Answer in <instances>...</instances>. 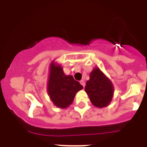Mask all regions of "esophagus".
Instances as JSON below:
<instances>
[{
  "instance_id": "34e87169",
  "label": "esophagus",
  "mask_w": 147,
  "mask_h": 147,
  "mask_svg": "<svg viewBox=\"0 0 147 147\" xmlns=\"http://www.w3.org/2000/svg\"><path fill=\"white\" fill-rule=\"evenodd\" d=\"M80 84H81V85H82L83 88H85V81H84V80H81V81H80Z\"/></svg>"
}]
</instances>
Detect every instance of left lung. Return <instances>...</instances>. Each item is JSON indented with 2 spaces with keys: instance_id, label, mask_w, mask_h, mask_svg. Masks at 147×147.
<instances>
[{
  "instance_id": "obj_1",
  "label": "left lung",
  "mask_w": 147,
  "mask_h": 147,
  "mask_svg": "<svg viewBox=\"0 0 147 147\" xmlns=\"http://www.w3.org/2000/svg\"><path fill=\"white\" fill-rule=\"evenodd\" d=\"M85 90L92 104L97 107L107 106L113 95L112 83L98 68H95L90 73Z\"/></svg>"
}]
</instances>
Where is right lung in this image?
<instances>
[{
    "mask_svg": "<svg viewBox=\"0 0 147 147\" xmlns=\"http://www.w3.org/2000/svg\"><path fill=\"white\" fill-rule=\"evenodd\" d=\"M83 88L72 76H66L59 65H51L48 93L53 103L60 108H66L74 101L75 95Z\"/></svg>",
    "mask_w": 147,
    "mask_h": 147,
    "instance_id": "1",
    "label": "right lung"
}]
</instances>
